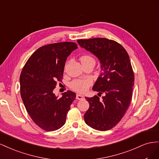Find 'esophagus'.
<instances>
[{"mask_svg":"<svg viewBox=\"0 0 159 159\" xmlns=\"http://www.w3.org/2000/svg\"><path fill=\"white\" fill-rule=\"evenodd\" d=\"M76 98L78 100H84V97L81 94H76Z\"/></svg>","mask_w":159,"mask_h":159,"instance_id":"1","label":"esophagus"}]
</instances>
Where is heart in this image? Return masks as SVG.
Listing matches in <instances>:
<instances>
[{"label":"heart","mask_w":159,"mask_h":159,"mask_svg":"<svg viewBox=\"0 0 159 159\" xmlns=\"http://www.w3.org/2000/svg\"><path fill=\"white\" fill-rule=\"evenodd\" d=\"M80 61L82 62L90 61H94V58L90 55H84L80 57ZM93 81L90 79H75L72 81L70 84V88L79 93H84L89 89V87L92 84Z\"/></svg>","instance_id":"b5f03b06"}]
</instances>
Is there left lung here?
Returning <instances> with one entry per match:
<instances>
[{
  "label": "left lung",
  "mask_w": 159,
  "mask_h": 159,
  "mask_svg": "<svg viewBox=\"0 0 159 159\" xmlns=\"http://www.w3.org/2000/svg\"><path fill=\"white\" fill-rule=\"evenodd\" d=\"M77 42L100 61L101 73L93 90L105 94L102 99L97 95L85 97L89 108L84 115V121L94 129L110 130L119 123L132 100L134 76L129 56L122 45L112 40L94 38Z\"/></svg>",
  "instance_id": "left-lung-1"
}]
</instances>
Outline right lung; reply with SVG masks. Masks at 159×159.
<instances>
[{"mask_svg":"<svg viewBox=\"0 0 159 159\" xmlns=\"http://www.w3.org/2000/svg\"><path fill=\"white\" fill-rule=\"evenodd\" d=\"M72 42L58 43L38 48L26 62L20 76V95L27 112L34 123L47 131L65 124L76 94L70 90L58 98L53 93L61 82L67 57L76 49Z\"/></svg>","mask_w":159,"mask_h":159,"instance_id":"1","label":"right lung"}]
</instances>
